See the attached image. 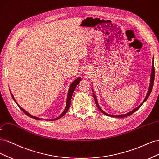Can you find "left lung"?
Segmentation results:
<instances>
[{
    "mask_svg": "<svg viewBox=\"0 0 159 159\" xmlns=\"http://www.w3.org/2000/svg\"><path fill=\"white\" fill-rule=\"evenodd\" d=\"M154 80H155V66H154V61H152V71H151V74L150 84H149V87H148V92H147V96H146V97H145V100H143V102H142V103H141L139 106H137V107H136V108H135L134 110H133L132 111H129V112H128V113L126 114H123V115H110V114H108L106 113L105 111H104L103 110H102L100 108V107L99 106V105H98V102H97V100H96V96H95L94 93H93V96H94V98L95 103H96L97 107H98V108L100 110V111H101L102 112V113H103V114H105V115H106V116H111V117H127V116H129L131 115L132 114H134V112H135V111H136L138 109H139V107L143 105V104L144 103V102L147 100V98H148V96H149V95H150V94H151V91H152V86H153V83H154ZM93 90V92H94L93 90Z\"/></svg>",
    "mask_w": 159,
    "mask_h": 159,
    "instance_id": "1",
    "label": "left lung"
}]
</instances>
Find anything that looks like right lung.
I'll use <instances>...</instances> for the list:
<instances>
[{"label": "right lung", "instance_id": "obj_1", "mask_svg": "<svg viewBox=\"0 0 159 159\" xmlns=\"http://www.w3.org/2000/svg\"><path fill=\"white\" fill-rule=\"evenodd\" d=\"M81 80V77H79V78H77L75 80H74V82L73 83L71 84V85H70V88H69V92H68V94H67V99H66V106H65V110H64V111H63V112L62 114H61L59 117H57V118H54V119H52V120H48V119H45V120L46 121H48V120H49V121H55V120H58V119H59V118H61V117H62L66 113V111H68V110H69V107H70V102H71V98H72V96H73V92H74V90H75V88H76V86L78 85V84L80 83V81ZM11 96H12V98H13V100L15 101V102H16V103L17 104V102H16V100H15V99H14V96L12 95V94L11 93ZM17 105L18 106V107H20V109H21L22 110V111L24 112V113L25 114H26L28 116H29V117H32V118H34V119H35V120H41L39 117H35V116H32V115H31V114H30L29 113H28V112L25 111V110H24L22 107H20L18 104H17Z\"/></svg>", "mask_w": 159, "mask_h": 159}]
</instances>
